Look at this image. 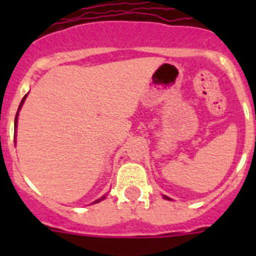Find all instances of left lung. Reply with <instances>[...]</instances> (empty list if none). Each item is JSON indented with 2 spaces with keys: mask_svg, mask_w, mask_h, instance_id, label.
Wrapping results in <instances>:
<instances>
[{
  "mask_svg": "<svg viewBox=\"0 0 256 256\" xmlns=\"http://www.w3.org/2000/svg\"><path fill=\"white\" fill-rule=\"evenodd\" d=\"M164 199H168V200H171V198H168V196H166V195H164Z\"/></svg>",
  "mask_w": 256,
  "mask_h": 256,
  "instance_id": "left-lung-1",
  "label": "left lung"
}]
</instances>
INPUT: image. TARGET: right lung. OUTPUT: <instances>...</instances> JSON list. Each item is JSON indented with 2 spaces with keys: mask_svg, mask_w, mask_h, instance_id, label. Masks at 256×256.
<instances>
[{
  "mask_svg": "<svg viewBox=\"0 0 256 256\" xmlns=\"http://www.w3.org/2000/svg\"><path fill=\"white\" fill-rule=\"evenodd\" d=\"M26 96H28V94H26L25 96H24V98H22V100H21V104H20V108H18V112H17V114H16V120H14V128H17V120H18V112H20V110H21V108H22V104H24V102H25V100H26ZM106 198V195H104V196H102V198H100V199H96V202H92V203H98V202H100V200H102V199H104Z\"/></svg>",
  "mask_w": 256,
  "mask_h": 256,
  "instance_id": "right-lung-1",
  "label": "right lung"
}]
</instances>
